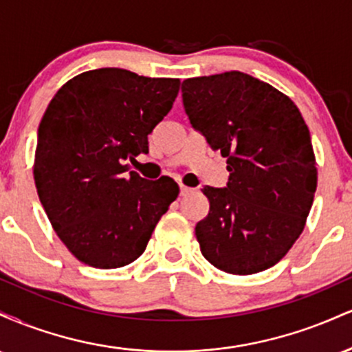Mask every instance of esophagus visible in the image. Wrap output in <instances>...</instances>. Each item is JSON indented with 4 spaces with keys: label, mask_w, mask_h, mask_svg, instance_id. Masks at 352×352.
<instances>
[{
    "label": "esophagus",
    "mask_w": 352,
    "mask_h": 352,
    "mask_svg": "<svg viewBox=\"0 0 352 352\" xmlns=\"http://www.w3.org/2000/svg\"><path fill=\"white\" fill-rule=\"evenodd\" d=\"M192 192H193V188L185 187V185H180V195H182V197L188 195V193H192Z\"/></svg>",
    "instance_id": "1"
}]
</instances>
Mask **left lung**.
Wrapping results in <instances>:
<instances>
[{
    "mask_svg": "<svg viewBox=\"0 0 352 352\" xmlns=\"http://www.w3.org/2000/svg\"><path fill=\"white\" fill-rule=\"evenodd\" d=\"M190 124L227 157V187L205 185L210 212L195 227L221 272L272 268L305 228L318 184L311 135L288 96L240 71L182 82Z\"/></svg>",
    "mask_w": 352,
    "mask_h": 352,
    "instance_id": "1",
    "label": "left lung"
}]
</instances>
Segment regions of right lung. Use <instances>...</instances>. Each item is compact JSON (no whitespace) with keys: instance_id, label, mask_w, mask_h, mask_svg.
Returning <instances> with one entry per match:
<instances>
[{"instance_id":"obj_1","label":"right lung","mask_w":352,"mask_h":352,"mask_svg":"<svg viewBox=\"0 0 352 352\" xmlns=\"http://www.w3.org/2000/svg\"><path fill=\"white\" fill-rule=\"evenodd\" d=\"M179 89V79L102 67L67 80L44 112L36 188L52 228L82 263H132L179 195L172 179L147 180L124 165L148 152L147 135Z\"/></svg>"}]
</instances>
